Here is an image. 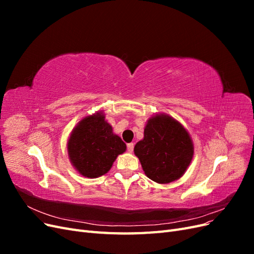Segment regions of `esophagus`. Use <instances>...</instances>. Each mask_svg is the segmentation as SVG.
Here are the masks:
<instances>
[{
	"instance_id": "1",
	"label": "esophagus",
	"mask_w": 254,
	"mask_h": 254,
	"mask_svg": "<svg viewBox=\"0 0 254 254\" xmlns=\"http://www.w3.org/2000/svg\"><path fill=\"white\" fill-rule=\"evenodd\" d=\"M133 147H134V144L133 143L127 144V150H128V152H132L133 151Z\"/></svg>"
}]
</instances>
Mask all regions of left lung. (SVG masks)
Returning a JSON list of instances; mask_svg holds the SVG:
<instances>
[{
  "mask_svg": "<svg viewBox=\"0 0 254 254\" xmlns=\"http://www.w3.org/2000/svg\"><path fill=\"white\" fill-rule=\"evenodd\" d=\"M143 171L160 184L180 179L194 156V145L180 122L165 113L152 115L144 128V137L134 146Z\"/></svg>",
  "mask_w": 254,
  "mask_h": 254,
  "instance_id": "1",
  "label": "left lung"
}]
</instances>
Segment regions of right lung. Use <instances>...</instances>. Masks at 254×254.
I'll list each match as a JSON object with an SVG mask.
<instances>
[{
    "label": "right lung",
    "mask_w": 254,
    "mask_h": 254,
    "mask_svg": "<svg viewBox=\"0 0 254 254\" xmlns=\"http://www.w3.org/2000/svg\"><path fill=\"white\" fill-rule=\"evenodd\" d=\"M67 155L72 165L81 176L97 178L110 171L126 144L113 133L103 111L84 117L68 136Z\"/></svg>",
    "instance_id": "1"
}]
</instances>
